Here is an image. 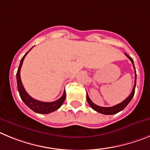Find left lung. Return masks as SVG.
I'll return each instance as SVG.
<instances>
[{
    "instance_id": "left-lung-1",
    "label": "left lung",
    "mask_w": 150,
    "mask_h": 150,
    "mask_svg": "<svg viewBox=\"0 0 150 150\" xmlns=\"http://www.w3.org/2000/svg\"><path fill=\"white\" fill-rule=\"evenodd\" d=\"M125 55L127 56V57L132 62L133 66H134V69L135 70V67H134V60L131 57H130L129 56L126 54ZM136 79H137V74H136V70H135V81H134V88L132 90V92H131V94L125 99V100H124L123 102H122L121 103L119 104H117L115 106H112V107H102V106H99L97 105H96L95 103H93L92 101L91 100V99L89 98L88 97V94L87 93V101L88 103H89L90 106H91V108L95 110V111L101 113V114H104V115H114V114H116V113L119 112H121L122 110H123L126 106H127V104L129 103L130 101L132 100L133 97H134V92H135V87H136Z\"/></svg>"
}]
</instances>
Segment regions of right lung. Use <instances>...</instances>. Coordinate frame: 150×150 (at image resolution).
<instances>
[{"label": "right lung", "instance_id": "obj_1", "mask_svg": "<svg viewBox=\"0 0 150 150\" xmlns=\"http://www.w3.org/2000/svg\"><path fill=\"white\" fill-rule=\"evenodd\" d=\"M32 48H31V50H32ZM31 50H28V51L25 54L24 57L22 58V59H21L20 61V64H19V68H18L17 73H16V81H17L18 91H19V96H20L21 99H22V100H23V102H24V103L28 107H29L30 109H32V110H33L34 112L39 113V114H48V113L53 112L56 111V110H57V109H59V108L62 106L63 102H64L65 100H66V91H64L63 94H62V96L59 99V100L50 103L42 102V101H39V100H35V99L32 98L31 96H29V95L28 94V93L25 91L24 87H23V83L21 81L20 70L25 57V56L27 55V53H28Z\"/></svg>", "mask_w": 150, "mask_h": 150}]
</instances>
